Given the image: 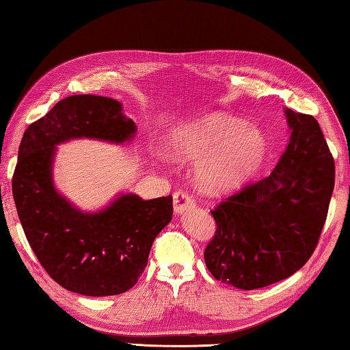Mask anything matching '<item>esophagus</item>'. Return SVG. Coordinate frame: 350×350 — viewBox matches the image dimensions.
<instances>
[{
    "mask_svg": "<svg viewBox=\"0 0 350 350\" xmlns=\"http://www.w3.org/2000/svg\"><path fill=\"white\" fill-rule=\"evenodd\" d=\"M173 201L176 213H184L185 211H190V208L195 207V200L187 191H176Z\"/></svg>",
    "mask_w": 350,
    "mask_h": 350,
    "instance_id": "1",
    "label": "esophagus"
}]
</instances>
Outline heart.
<instances>
[{"label": "heart", "mask_w": 350, "mask_h": 350, "mask_svg": "<svg viewBox=\"0 0 350 350\" xmlns=\"http://www.w3.org/2000/svg\"><path fill=\"white\" fill-rule=\"evenodd\" d=\"M174 155L197 160L196 182L207 191H229L256 174L267 154V138L254 125L221 113H208L173 130Z\"/></svg>", "instance_id": "obj_1"}]
</instances>
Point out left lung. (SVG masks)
<instances>
[{"label":"left lung","mask_w":350,"mask_h":350,"mask_svg":"<svg viewBox=\"0 0 350 350\" xmlns=\"http://www.w3.org/2000/svg\"><path fill=\"white\" fill-rule=\"evenodd\" d=\"M291 138L270 176L212 211L217 229L204 252L221 283L252 291L294 275L311 258L327 220L335 160L319 122L284 109Z\"/></svg>","instance_id":"obj_1"}]
</instances>
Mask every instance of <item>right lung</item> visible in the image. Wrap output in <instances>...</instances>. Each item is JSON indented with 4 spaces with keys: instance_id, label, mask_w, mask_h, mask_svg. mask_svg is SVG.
<instances>
[{
    "instance_id": "obj_1",
    "label": "right lung",
    "mask_w": 350,
    "mask_h": 350,
    "mask_svg": "<svg viewBox=\"0 0 350 350\" xmlns=\"http://www.w3.org/2000/svg\"><path fill=\"white\" fill-rule=\"evenodd\" d=\"M137 125L122 103L70 96L25 130L12 195L25 236L45 272L67 291L90 297L129 291L148 265L150 247L173 218V196L119 195L98 212H81L53 184L56 146L77 138L122 144Z\"/></svg>"
}]
</instances>
